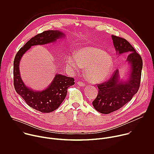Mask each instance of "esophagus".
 I'll list each match as a JSON object with an SVG mask.
<instances>
[{
    "instance_id": "34e87169",
    "label": "esophagus",
    "mask_w": 154,
    "mask_h": 154,
    "mask_svg": "<svg viewBox=\"0 0 154 154\" xmlns=\"http://www.w3.org/2000/svg\"><path fill=\"white\" fill-rule=\"evenodd\" d=\"M77 84H78V85L81 86H85V84L83 82H81V81H79V82H77Z\"/></svg>"
}]
</instances>
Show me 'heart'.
I'll list each match as a JSON object with an SVG mask.
<instances>
[{
  "label": "heart",
  "instance_id": "obj_1",
  "mask_svg": "<svg viewBox=\"0 0 154 154\" xmlns=\"http://www.w3.org/2000/svg\"><path fill=\"white\" fill-rule=\"evenodd\" d=\"M67 64L73 69L85 67L86 78L94 83L105 80L113 68L112 57L103 50L93 46H83L77 49L75 55L68 56Z\"/></svg>",
  "mask_w": 154,
  "mask_h": 154
}]
</instances>
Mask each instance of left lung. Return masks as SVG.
Returning a JSON list of instances; mask_svg holds the SVG:
<instances>
[{
  "mask_svg": "<svg viewBox=\"0 0 154 154\" xmlns=\"http://www.w3.org/2000/svg\"><path fill=\"white\" fill-rule=\"evenodd\" d=\"M112 38L117 54H128L126 62L130 64V73L127 80L121 81L117 69L109 80L97 85L98 94L93 105L97 112L102 114L118 110L132 99L140 88L143 68L140 55L125 39L115 35Z\"/></svg>",
  "mask_w": 154,
  "mask_h": 154,
  "instance_id": "obj_1",
  "label": "left lung"
}]
</instances>
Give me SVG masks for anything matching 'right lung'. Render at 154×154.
Returning a JSON list of instances; mask_svg holds the SVG:
<instances>
[{
  "label": "right lung",
  "instance_id": "add662e5",
  "mask_svg": "<svg viewBox=\"0 0 154 154\" xmlns=\"http://www.w3.org/2000/svg\"><path fill=\"white\" fill-rule=\"evenodd\" d=\"M64 35L58 30H48L32 38L16 54L13 63V80L16 91L33 109L50 113L57 109L67 94L68 88L74 85V79L57 74L51 84L45 90L33 91L24 83L20 75L19 62L23 55L32 46L55 42Z\"/></svg>",
  "mask_w": 154,
  "mask_h": 154
}]
</instances>
